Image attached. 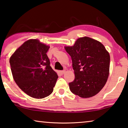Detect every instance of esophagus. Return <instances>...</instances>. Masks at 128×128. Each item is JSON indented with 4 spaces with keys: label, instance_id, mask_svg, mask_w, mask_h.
<instances>
[{
    "label": "esophagus",
    "instance_id": "obj_1",
    "mask_svg": "<svg viewBox=\"0 0 128 128\" xmlns=\"http://www.w3.org/2000/svg\"><path fill=\"white\" fill-rule=\"evenodd\" d=\"M66 70H61V71H60V72L62 74H64L65 72H66Z\"/></svg>",
    "mask_w": 128,
    "mask_h": 128
}]
</instances>
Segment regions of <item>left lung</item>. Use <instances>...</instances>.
Listing matches in <instances>:
<instances>
[{"mask_svg":"<svg viewBox=\"0 0 128 128\" xmlns=\"http://www.w3.org/2000/svg\"><path fill=\"white\" fill-rule=\"evenodd\" d=\"M64 48L71 57L75 76L69 83L70 91L83 98L96 95L109 75V53L100 41L88 37L79 38L74 46Z\"/></svg>","mask_w":128,"mask_h":128,"instance_id":"8db88e82","label":"left lung"}]
</instances>
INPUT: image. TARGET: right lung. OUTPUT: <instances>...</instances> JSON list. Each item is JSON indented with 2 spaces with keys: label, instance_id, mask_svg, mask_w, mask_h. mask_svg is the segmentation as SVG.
<instances>
[{
  "label": "right lung",
  "instance_id": "obj_1",
  "mask_svg": "<svg viewBox=\"0 0 128 128\" xmlns=\"http://www.w3.org/2000/svg\"><path fill=\"white\" fill-rule=\"evenodd\" d=\"M50 46L37 39H30L10 58L15 83L30 96L42 99L52 94L58 78L50 66L46 53Z\"/></svg>",
  "mask_w": 128,
  "mask_h": 128
}]
</instances>
